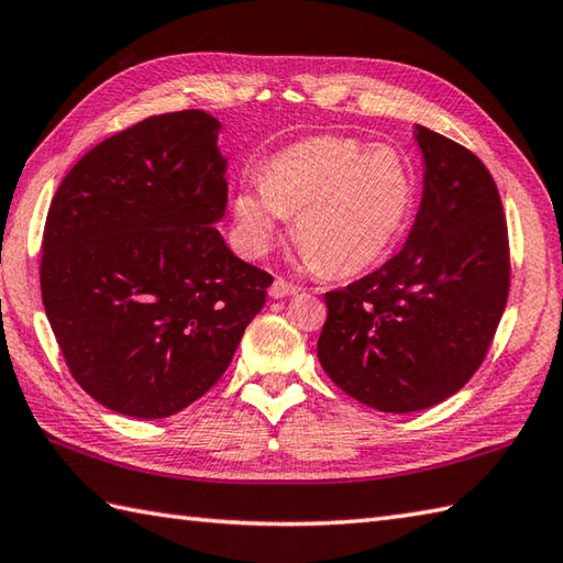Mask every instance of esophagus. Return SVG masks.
I'll return each instance as SVG.
<instances>
[{"instance_id":"obj_1","label":"esophagus","mask_w":563,"mask_h":563,"mask_svg":"<svg viewBox=\"0 0 563 563\" xmlns=\"http://www.w3.org/2000/svg\"><path fill=\"white\" fill-rule=\"evenodd\" d=\"M268 292H271V297H275V300H280V297L295 295L297 292V285L290 283V280H285V278H275Z\"/></svg>"}]
</instances>
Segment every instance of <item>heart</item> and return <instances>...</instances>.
Segmentation results:
<instances>
[{
    "label": "heart",
    "instance_id": "heart-1",
    "mask_svg": "<svg viewBox=\"0 0 563 563\" xmlns=\"http://www.w3.org/2000/svg\"><path fill=\"white\" fill-rule=\"evenodd\" d=\"M413 206V174L387 145L321 135L283 150L261 184L239 188L234 214L249 254H263L295 214V239L314 266L355 275L385 256Z\"/></svg>",
    "mask_w": 563,
    "mask_h": 563
}]
</instances>
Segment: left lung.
<instances>
[{
	"label": "left lung",
	"mask_w": 563,
	"mask_h": 563,
	"mask_svg": "<svg viewBox=\"0 0 563 563\" xmlns=\"http://www.w3.org/2000/svg\"><path fill=\"white\" fill-rule=\"evenodd\" d=\"M423 198L404 249L324 295L319 363L369 409L409 413L460 391L479 369L510 290L508 224L474 152L416 125Z\"/></svg>",
	"instance_id": "obj_1"
}]
</instances>
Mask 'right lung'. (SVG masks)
I'll list each match as a JSON object with an SVG mask.
<instances>
[{
  "label": "right lung",
  "mask_w": 563,
  "mask_h": 563,
  "mask_svg": "<svg viewBox=\"0 0 563 563\" xmlns=\"http://www.w3.org/2000/svg\"><path fill=\"white\" fill-rule=\"evenodd\" d=\"M220 123L152 115L89 150L51 202L41 292L71 377L106 409L166 418L232 363L273 275L236 258Z\"/></svg>",
  "instance_id": "1"
}]
</instances>
